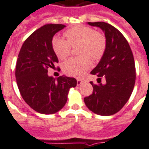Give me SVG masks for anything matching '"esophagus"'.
Here are the masks:
<instances>
[{
    "instance_id": "obj_1",
    "label": "esophagus",
    "mask_w": 149,
    "mask_h": 149,
    "mask_svg": "<svg viewBox=\"0 0 149 149\" xmlns=\"http://www.w3.org/2000/svg\"><path fill=\"white\" fill-rule=\"evenodd\" d=\"M83 83V81L81 79H77V85H82Z\"/></svg>"
}]
</instances>
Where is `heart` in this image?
Masks as SVG:
<instances>
[{"label":"heart","instance_id":"1","mask_svg":"<svg viewBox=\"0 0 149 149\" xmlns=\"http://www.w3.org/2000/svg\"><path fill=\"white\" fill-rule=\"evenodd\" d=\"M66 40L55 37L52 41V49L60 59L67 58L71 46H79L78 54L81 56L71 58L62 64L66 74L82 77L91 65V58L98 61L103 56L107 49V39L103 33L95 31L85 25H77L64 32Z\"/></svg>","mask_w":149,"mask_h":149}]
</instances>
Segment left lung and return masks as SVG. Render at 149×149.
<instances>
[{
    "label": "left lung",
    "instance_id": "left-lung-1",
    "mask_svg": "<svg viewBox=\"0 0 149 149\" xmlns=\"http://www.w3.org/2000/svg\"><path fill=\"white\" fill-rule=\"evenodd\" d=\"M100 28L107 39V49L103 56L91 73L97 75L100 80L104 76L106 83L93 86V92L84 98L85 105L91 112L100 116L116 114L130 98L136 80L134 55L128 42L122 33L111 24L103 22H88Z\"/></svg>",
    "mask_w": 149,
    "mask_h": 149
}]
</instances>
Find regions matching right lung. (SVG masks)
<instances>
[{"instance_id":"right-lung-1","label":"right lung","mask_w":149,"mask_h":149,"mask_svg":"<svg viewBox=\"0 0 149 149\" xmlns=\"http://www.w3.org/2000/svg\"><path fill=\"white\" fill-rule=\"evenodd\" d=\"M65 25L45 24L32 33L21 48L15 66V78L20 94L33 110L49 115L61 110L67 103L70 88L76 86L75 78L66 76L55 79L48 68L58 62L52 46V38Z\"/></svg>"}]
</instances>
